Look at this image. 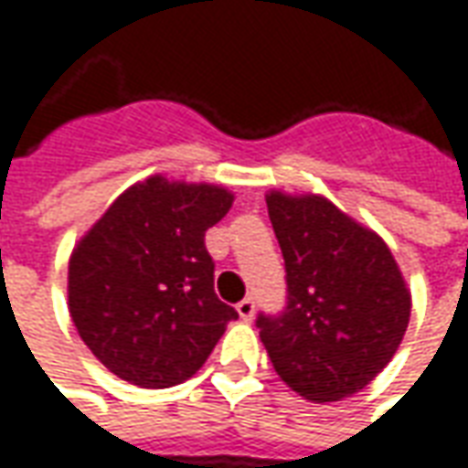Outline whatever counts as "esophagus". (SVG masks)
Returning <instances> with one entry per match:
<instances>
[{"label": "esophagus", "mask_w": 468, "mask_h": 468, "mask_svg": "<svg viewBox=\"0 0 468 468\" xmlns=\"http://www.w3.org/2000/svg\"><path fill=\"white\" fill-rule=\"evenodd\" d=\"M235 308H238V315H240L243 321H253V314H256V303H253V300L250 298L240 300Z\"/></svg>", "instance_id": "esophagus-1"}]
</instances>
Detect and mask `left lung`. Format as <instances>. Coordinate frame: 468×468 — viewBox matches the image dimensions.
<instances>
[{
  "mask_svg": "<svg viewBox=\"0 0 468 468\" xmlns=\"http://www.w3.org/2000/svg\"><path fill=\"white\" fill-rule=\"evenodd\" d=\"M266 209L287 269V308L256 326L277 376L308 401H342L391 363L411 295L376 230L321 194L271 188Z\"/></svg>",
  "mask_w": 468,
  "mask_h": 468,
  "instance_id": "left-lung-1",
  "label": "left lung"
}]
</instances>
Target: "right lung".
<instances>
[{"mask_svg": "<svg viewBox=\"0 0 468 468\" xmlns=\"http://www.w3.org/2000/svg\"><path fill=\"white\" fill-rule=\"evenodd\" d=\"M233 191L150 176L111 204L69 256L67 305L77 334L116 378L170 388L209 357L235 308L215 295L204 233Z\"/></svg>", "mask_w": 468, "mask_h": 468, "instance_id": "right-lung-1", "label": "right lung"}]
</instances>
